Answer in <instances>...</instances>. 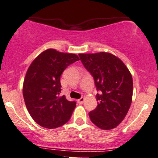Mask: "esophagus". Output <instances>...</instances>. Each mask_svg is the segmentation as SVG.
<instances>
[{
    "label": "esophagus",
    "instance_id": "1",
    "mask_svg": "<svg viewBox=\"0 0 158 158\" xmlns=\"http://www.w3.org/2000/svg\"><path fill=\"white\" fill-rule=\"evenodd\" d=\"M85 101V98H79V100H78V102L79 103V104H83Z\"/></svg>",
    "mask_w": 158,
    "mask_h": 158
}]
</instances>
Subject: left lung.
<instances>
[{"mask_svg": "<svg viewBox=\"0 0 158 158\" xmlns=\"http://www.w3.org/2000/svg\"><path fill=\"white\" fill-rule=\"evenodd\" d=\"M81 61L94 78L98 101L89 113L93 123L104 130L116 128L127 116L132 99L133 82L129 69L107 52L79 54Z\"/></svg>", "mask_w": 158, "mask_h": 158, "instance_id": "left-lung-1", "label": "left lung"}]
</instances>
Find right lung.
<instances>
[{
	"mask_svg": "<svg viewBox=\"0 0 158 158\" xmlns=\"http://www.w3.org/2000/svg\"><path fill=\"white\" fill-rule=\"evenodd\" d=\"M77 60L76 54L50 48L41 52L29 66L23 82V98L29 114L41 127L55 129L70 119L76 103L60 95V76Z\"/></svg>",
	"mask_w": 158,
	"mask_h": 158,
	"instance_id": "1",
	"label": "right lung"
}]
</instances>
